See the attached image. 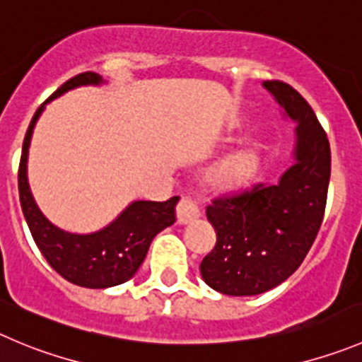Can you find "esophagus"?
Listing matches in <instances>:
<instances>
[{
  "mask_svg": "<svg viewBox=\"0 0 362 362\" xmlns=\"http://www.w3.org/2000/svg\"><path fill=\"white\" fill-rule=\"evenodd\" d=\"M175 215H177L179 223H188L201 215V209L192 199L181 197V201L177 202V208H175Z\"/></svg>",
  "mask_w": 362,
  "mask_h": 362,
  "instance_id": "esophagus-1",
  "label": "esophagus"
}]
</instances>
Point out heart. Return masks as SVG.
I'll list each match as a JSON object with an SVG mask.
<instances>
[{
  "instance_id": "b5f03b06",
  "label": "heart",
  "mask_w": 362,
  "mask_h": 362,
  "mask_svg": "<svg viewBox=\"0 0 362 362\" xmlns=\"http://www.w3.org/2000/svg\"><path fill=\"white\" fill-rule=\"evenodd\" d=\"M250 168V156L247 154H235V156L227 158L220 163L218 175L227 179V181H238L249 172Z\"/></svg>"
}]
</instances>
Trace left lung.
Segmentation results:
<instances>
[{
  "mask_svg": "<svg viewBox=\"0 0 362 362\" xmlns=\"http://www.w3.org/2000/svg\"><path fill=\"white\" fill-rule=\"evenodd\" d=\"M298 124L295 163L277 185L252 183L218 195L206 208L216 243L202 259L208 286L230 297L259 295L302 264L322 226L330 179V146L309 103L291 85L264 81Z\"/></svg>",
  "mask_w": 362,
  "mask_h": 362,
  "instance_id": "left-lung-1",
  "label": "left lung"
}]
</instances>
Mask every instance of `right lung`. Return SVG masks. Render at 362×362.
Here are the masks:
<instances>
[{
	"label": "right lung",
	"instance_id": "add662e5",
	"mask_svg": "<svg viewBox=\"0 0 362 362\" xmlns=\"http://www.w3.org/2000/svg\"><path fill=\"white\" fill-rule=\"evenodd\" d=\"M101 81V76L95 72H81L65 81L49 99L39 106L24 136L17 174L21 208L42 256L53 267V270L69 282L92 290L117 286L135 275L142 261L146 259L154 236L175 222V204L179 201V197H170L165 202L135 201L108 227L92 235L65 233L47 222L39 211L26 179L30 139L37 119L42 113L44 105L51 99L80 85H98Z\"/></svg>",
	"mask_w": 362,
	"mask_h": 362
}]
</instances>
